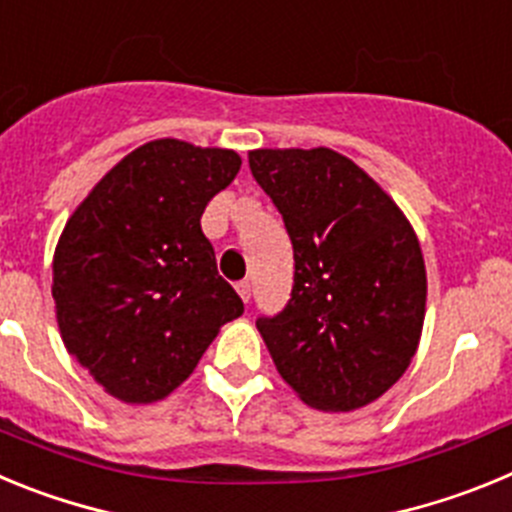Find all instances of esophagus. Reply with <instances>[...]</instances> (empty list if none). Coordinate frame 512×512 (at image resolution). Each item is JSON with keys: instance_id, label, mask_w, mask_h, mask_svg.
Here are the masks:
<instances>
[{"instance_id": "obj_1", "label": "esophagus", "mask_w": 512, "mask_h": 512, "mask_svg": "<svg viewBox=\"0 0 512 512\" xmlns=\"http://www.w3.org/2000/svg\"><path fill=\"white\" fill-rule=\"evenodd\" d=\"M237 293H239V298H242V301L250 303V298H252L250 280H242V283H237Z\"/></svg>"}]
</instances>
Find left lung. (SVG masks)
Returning a JSON list of instances; mask_svg holds the SVG:
<instances>
[{"label": "left lung", "mask_w": 512, "mask_h": 512, "mask_svg": "<svg viewBox=\"0 0 512 512\" xmlns=\"http://www.w3.org/2000/svg\"><path fill=\"white\" fill-rule=\"evenodd\" d=\"M250 170L283 214L293 290L257 319L280 377L319 411H354L411 365L426 316L418 237L380 183L329 147L252 150Z\"/></svg>", "instance_id": "1"}]
</instances>
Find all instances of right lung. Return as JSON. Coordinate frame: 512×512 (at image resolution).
<instances>
[{"mask_svg": "<svg viewBox=\"0 0 512 512\" xmlns=\"http://www.w3.org/2000/svg\"><path fill=\"white\" fill-rule=\"evenodd\" d=\"M224 147L153 140L124 155L63 227L55 319L68 354L122 403L163 400L245 303L216 273L201 214L239 173Z\"/></svg>", "mask_w": 512, "mask_h": 512, "instance_id": "right-lung-1", "label": "right lung"}]
</instances>
